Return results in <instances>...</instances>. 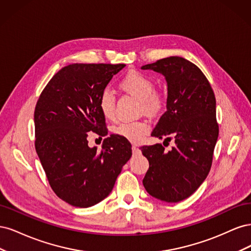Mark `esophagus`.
Returning <instances> with one entry per match:
<instances>
[{"instance_id": "obj_1", "label": "esophagus", "mask_w": 251, "mask_h": 251, "mask_svg": "<svg viewBox=\"0 0 251 251\" xmlns=\"http://www.w3.org/2000/svg\"><path fill=\"white\" fill-rule=\"evenodd\" d=\"M132 150H133V153H134L135 155H139V154L141 153L140 150H139L137 147H136V146H133V147H132Z\"/></svg>"}]
</instances>
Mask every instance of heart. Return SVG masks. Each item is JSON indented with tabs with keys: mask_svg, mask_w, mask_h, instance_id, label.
<instances>
[{
	"mask_svg": "<svg viewBox=\"0 0 251 251\" xmlns=\"http://www.w3.org/2000/svg\"><path fill=\"white\" fill-rule=\"evenodd\" d=\"M120 86L127 93L141 100L143 109L154 112L161 103V98L155 92V83L150 76L138 71L127 73L121 80ZM100 109L105 119L113 120L116 116L115 96L109 89H105L100 97ZM116 136L131 142H139L149 132V126L144 121H126L114 126Z\"/></svg>",
	"mask_w": 251,
	"mask_h": 251,
	"instance_id": "1",
	"label": "heart"
}]
</instances>
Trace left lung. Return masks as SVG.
Segmentation results:
<instances>
[{"mask_svg":"<svg viewBox=\"0 0 251 251\" xmlns=\"http://www.w3.org/2000/svg\"><path fill=\"white\" fill-rule=\"evenodd\" d=\"M141 69L162 74L168 85L166 111L151 135L175 139L169 151L159 143L141 148L150 163L142 183L154 198L177 203L193 195L210 171L219 135L216 97L203 72L183 57L162 58Z\"/></svg>","mask_w":251,"mask_h":251,"instance_id":"8db88e82","label":"left lung"}]
</instances>
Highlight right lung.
Instances as JSON below:
<instances>
[{
	"label": "right lung",
	"mask_w": 251,
	"mask_h": 251,
	"mask_svg": "<svg viewBox=\"0 0 251 251\" xmlns=\"http://www.w3.org/2000/svg\"><path fill=\"white\" fill-rule=\"evenodd\" d=\"M125 64H72L44 89L34 111L35 150L53 192L86 208L110 195L132 146L111 135L102 150L88 146L89 132L108 135L100 97Z\"/></svg>",
	"instance_id": "1"
}]
</instances>
